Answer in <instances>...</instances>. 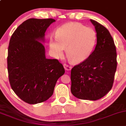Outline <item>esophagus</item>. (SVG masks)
<instances>
[{
  "label": "esophagus",
  "instance_id": "34e87169",
  "mask_svg": "<svg viewBox=\"0 0 126 126\" xmlns=\"http://www.w3.org/2000/svg\"><path fill=\"white\" fill-rule=\"evenodd\" d=\"M63 66H64V69H65L66 71H70V70L72 69V66L70 65H69V64H64Z\"/></svg>",
  "mask_w": 126,
  "mask_h": 126
}]
</instances>
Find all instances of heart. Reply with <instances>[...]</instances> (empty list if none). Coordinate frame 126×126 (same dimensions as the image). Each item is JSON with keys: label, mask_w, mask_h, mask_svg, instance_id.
Here are the masks:
<instances>
[{"label": "heart", "mask_w": 126, "mask_h": 126, "mask_svg": "<svg viewBox=\"0 0 126 126\" xmlns=\"http://www.w3.org/2000/svg\"><path fill=\"white\" fill-rule=\"evenodd\" d=\"M96 34L91 28L79 23H68L57 30L55 38L49 39L50 51L55 57L62 55L66 48L67 58L81 62L89 57L96 42Z\"/></svg>", "instance_id": "1"}]
</instances>
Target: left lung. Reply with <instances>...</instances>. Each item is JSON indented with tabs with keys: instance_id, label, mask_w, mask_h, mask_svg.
<instances>
[{
	"instance_id": "8db88e82",
	"label": "left lung",
	"mask_w": 126,
	"mask_h": 126,
	"mask_svg": "<svg viewBox=\"0 0 126 126\" xmlns=\"http://www.w3.org/2000/svg\"><path fill=\"white\" fill-rule=\"evenodd\" d=\"M96 32V45L87 59L71 70V91L81 100H97L110 91L117 61L114 41L108 29L91 19Z\"/></svg>"
}]
</instances>
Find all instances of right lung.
<instances>
[{"instance_id": "1", "label": "right lung", "mask_w": 126, "mask_h": 126, "mask_svg": "<svg viewBox=\"0 0 126 126\" xmlns=\"http://www.w3.org/2000/svg\"><path fill=\"white\" fill-rule=\"evenodd\" d=\"M53 18H30L13 32L8 49L7 66L12 89L30 104L45 101L53 94L58 79L64 73L57 59H47L45 33Z\"/></svg>"}]
</instances>
